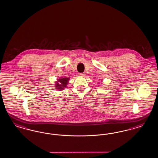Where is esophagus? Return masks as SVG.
Instances as JSON below:
<instances>
[{
  "label": "esophagus",
  "mask_w": 158,
  "mask_h": 158,
  "mask_svg": "<svg viewBox=\"0 0 158 158\" xmlns=\"http://www.w3.org/2000/svg\"><path fill=\"white\" fill-rule=\"evenodd\" d=\"M79 75L81 76H84L85 75V73H79Z\"/></svg>",
  "instance_id": "1"
}]
</instances>
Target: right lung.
<instances>
[{
	"label": "right lung",
	"instance_id": "add662e5",
	"mask_svg": "<svg viewBox=\"0 0 158 158\" xmlns=\"http://www.w3.org/2000/svg\"><path fill=\"white\" fill-rule=\"evenodd\" d=\"M69 77H61L57 79V81L55 83L56 88L59 90H63L64 88L67 86L69 82Z\"/></svg>",
	"mask_w": 158,
	"mask_h": 158
}]
</instances>
